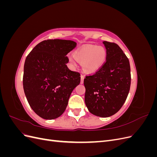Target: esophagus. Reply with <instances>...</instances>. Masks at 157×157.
<instances>
[{
	"label": "esophagus",
	"mask_w": 157,
	"mask_h": 157,
	"mask_svg": "<svg viewBox=\"0 0 157 157\" xmlns=\"http://www.w3.org/2000/svg\"><path fill=\"white\" fill-rule=\"evenodd\" d=\"M80 78H81V80H80V83L81 84H83L84 82V76L81 75V76H80Z\"/></svg>",
	"instance_id": "34e87169"
}]
</instances>
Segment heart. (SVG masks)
Wrapping results in <instances>:
<instances>
[{
	"label": "heart",
	"instance_id": "b5f03b06",
	"mask_svg": "<svg viewBox=\"0 0 157 157\" xmlns=\"http://www.w3.org/2000/svg\"><path fill=\"white\" fill-rule=\"evenodd\" d=\"M75 57L80 63L85 71L93 73L98 70L104 63L105 59V51L102 47L87 46L77 51ZM74 56H70L69 59L73 65L77 63V59Z\"/></svg>",
	"mask_w": 157,
	"mask_h": 157
}]
</instances>
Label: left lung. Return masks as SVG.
Instances as JSON below:
<instances>
[{
    "label": "left lung",
    "instance_id": "1",
    "mask_svg": "<svg viewBox=\"0 0 157 157\" xmlns=\"http://www.w3.org/2000/svg\"><path fill=\"white\" fill-rule=\"evenodd\" d=\"M106 61L96 73L86 76L84 100L94 115L109 117L115 115L124 103L130 88L129 59L118 44L107 41Z\"/></svg>",
    "mask_w": 157,
    "mask_h": 157
}]
</instances>
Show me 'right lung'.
<instances>
[{
    "instance_id": "right-lung-1",
    "label": "right lung",
    "mask_w": 157,
    "mask_h": 157,
    "mask_svg": "<svg viewBox=\"0 0 157 157\" xmlns=\"http://www.w3.org/2000/svg\"><path fill=\"white\" fill-rule=\"evenodd\" d=\"M77 46L73 40L49 39L38 44L25 61L23 86L27 101L44 119L60 117L80 74L71 71L67 54Z\"/></svg>"
}]
</instances>
